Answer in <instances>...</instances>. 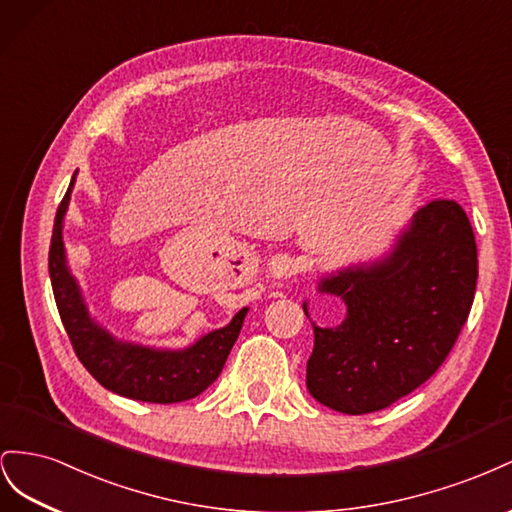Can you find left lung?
<instances>
[{"instance_id":"left-lung-1","label":"left lung","mask_w":512,"mask_h":512,"mask_svg":"<svg viewBox=\"0 0 512 512\" xmlns=\"http://www.w3.org/2000/svg\"><path fill=\"white\" fill-rule=\"evenodd\" d=\"M478 279L474 229L452 199L422 206L394 251L319 283L347 315L317 328L306 388L343 414H371L422 386L442 367L470 315ZM306 313V306H304Z\"/></svg>"}]
</instances>
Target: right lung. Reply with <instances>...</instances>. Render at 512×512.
I'll use <instances>...</instances> for the list:
<instances>
[{"mask_svg":"<svg viewBox=\"0 0 512 512\" xmlns=\"http://www.w3.org/2000/svg\"><path fill=\"white\" fill-rule=\"evenodd\" d=\"M72 184H75V175L55 214L49 274L57 311H60L77 358L100 386L122 397L145 403H180L195 399L221 375L248 309H242L233 317L229 326L206 334L182 352L128 345L109 337L87 315L79 287L64 261L62 218L68 208Z\"/></svg>","mask_w":512,"mask_h":512,"instance_id":"add662e5","label":"right lung"}]
</instances>
